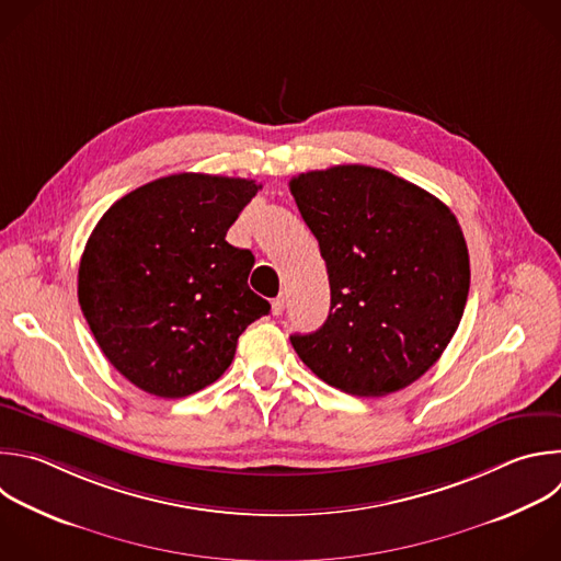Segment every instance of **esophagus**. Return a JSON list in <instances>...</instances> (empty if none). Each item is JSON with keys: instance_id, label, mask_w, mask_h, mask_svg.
<instances>
[{"instance_id": "obj_1", "label": "esophagus", "mask_w": 561, "mask_h": 561, "mask_svg": "<svg viewBox=\"0 0 561 561\" xmlns=\"http://www.w3.org/2000/svg\"><path fill=\"white\" fill-rule=\"evenodd\" d=\"M271 306H273V314H282L284 306H286V295H277Z\"/></svg>"}]
</instances>
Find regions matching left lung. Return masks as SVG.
Masks as SVG:
<instances>
[{"label": "left lung", "instance_id": "left-lung-1", "mask_svg": "<svg viewBox=\"0 0 561 561\" xmlns=\"http://www.w3.org/2000/svg\"><path fill=\"white\" fill-rule=\"evenodd\" d=\"M290 194L330 279L328 319L293 334L295 352L354 397L412 386L465 312L471 273L456 216L421 186L365 164L299 173Z\"/></svg>", "mask_w": 561, "mask_h": 561}]
</instances>
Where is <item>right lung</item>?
Masks as SVG:
<instances>
[{"label": "right lung", "mask_w": 561, "mask_h": 561, "mask_svg": "<svg viewBox=\"0 0 561 561\" xmlns=\"http://www.w3.org/2000/svg\"><path fill=\"white\" fill-rule=\"evenodd\" d=\"M247 178L173 173L116 201L79 266L83 317L121 375L160 399L218 381L271 304L249 288L253 253L227 242L257 194Z\"/></svg>", "instance_id": "1"}]
</instances>
